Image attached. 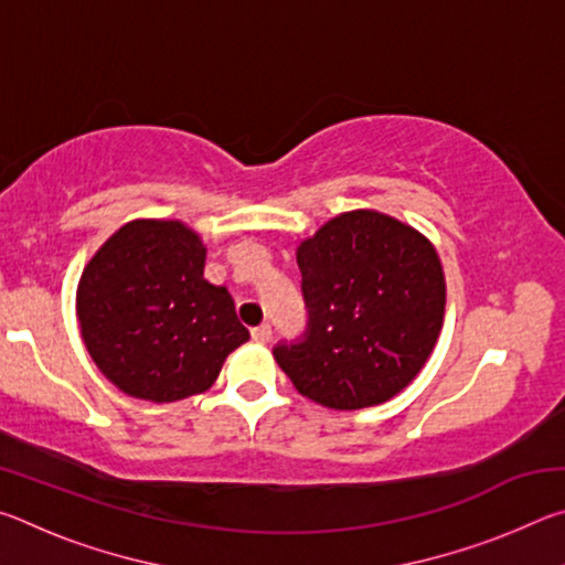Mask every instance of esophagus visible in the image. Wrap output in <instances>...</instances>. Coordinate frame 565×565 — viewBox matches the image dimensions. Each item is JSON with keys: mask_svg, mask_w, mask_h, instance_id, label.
Masks as SVG:
<instances>
[{"mask_svg": "<svg viewBox=\"0 0 565 565\" xmlns=\"http://www.w3.org/2000/svg\"><path fill=\"white\" fill-rule=\"evenodd\" d=\"M252 339L256 341V343H266L271 339V327L269 323H262V327H256V329H252Z\"/></svg>", "mask_w": 565, "mask_h": 565, "instance_id": "1", "label": "esophagus"}]
</instances>
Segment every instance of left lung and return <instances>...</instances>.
<instances>
[{"mask_svg": "<svg viewBox=\"0 0 565 565\" xmlns=\"http://www.w3.org/2000/svg\"><path fill=\"white\" fill-rule=\"evenodd\" d=\"M296 262L309 331L274 349L296 391L337 411L401 394L444 327L446 279L434 244L394 216L356 209L303 238Z\"/></svg>", "mask_w": 565, "mask_h": 565, "instance_id": "obj_1", "label": "left lung"}]
</instances>
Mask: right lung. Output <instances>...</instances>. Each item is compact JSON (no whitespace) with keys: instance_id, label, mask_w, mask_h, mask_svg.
<instances>
[{"instance_id":"right-lung-1","label":"right lung","mask_w":565,"mask_h":565,"mask_svg":"<svg viewBox=\"0 0 565 565\" xmlns=\"http://www.w3.org/2000/svg\"><path fill=\"white\" fill-rule=\"evenodd\" d=\"M206 246L177 218H134L104 242L76 286L92 361L114 386L151 404L204 394L248 341L226 286L204 279Z\"/></svg>"}]
</instances>
